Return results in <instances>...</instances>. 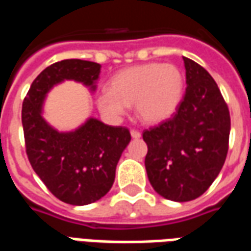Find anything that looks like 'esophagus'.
<instances>
[{"instance_id": "obj_1", "label": "esophagus", "mask_w": 251, "mask_h": 251, "mask_svg": "<svg viewBox=\"0 0 251 251\" xmlns=\"http://www.w3.org/2000/svg\"><path fill=\"white\" fill-rule=\"evenodd\" d=\"M130 136H131V138L138 140V138H141V133H140L138 130H134V129H133V130H130Z\"/></svg>"}]
</instances>
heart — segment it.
I'll use <instances>...</instances> for the list:
<instances>
[{
    "mask_svg": "<svg viewBox=\"0 0 251 251\" xmlns=\"http://www.w3.org/2000/svg\"><path fill=\"white\" fill-rule=\"evenodd\" d=\"M184 95V75L169 63H147L122 70L111 77L109 91L97 95V107L111 121L121 120L134 104L138 120L160 125L172 118Z\"/></svg>",
    "mask_w": 251,
    "mask_h": 251,
    "instance_id": "heart-1",
    "label": "heart"
}]
</instances>
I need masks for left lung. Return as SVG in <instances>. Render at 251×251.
<instances>
[{"instance_id": "left-lung-1", "label": "left lung", "mask_w": 251, "mask_h": 251, "mask_svg": "<svg viewBox=\"0 0 251 251\" xmlns=\"http://www.w3.org/2000/svg\"><path fill=\"white\" fill-rule=\"evenodd\" d=\"M184 59L185 95L176 114L144 131L148 179L174 201H189L208 189L228 151L230 113L221 90L204 68Z\"/></svg>"}]
</instances>
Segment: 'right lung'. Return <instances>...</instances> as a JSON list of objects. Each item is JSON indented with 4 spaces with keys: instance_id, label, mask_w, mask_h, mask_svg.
Returning a JSON list of instances; mask_svg holds the SVG:
<instances>
[{
    "instance_id": "add662e5",
    "label": "right lung",
    "mask_w": 251,
    "mask_h": 251,
    "mask_svg": "<svg viewBox=\"0 0 251 251\" xmlns=\"http://www.w3.org/2000/svg\"><path fill=\"white\" fill-rule=\"evenodd\" d=\"M100 64L67 59L47 67L36 77L23 103L25 147L36 175L64 203L86 205L107 194L115 168L130 142L122 126H109L90 117L70 131H59L43 117L47 94L64 80H75L94 93Z\"/></svg>"
}]
</instances>
